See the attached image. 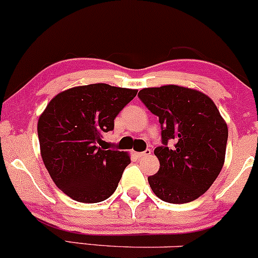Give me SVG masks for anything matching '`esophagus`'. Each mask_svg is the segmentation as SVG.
<instances>
[{"instance_id": "obj_1", "label": "esophagus", "mask_w": 258, "mask_h": 258, "mask_svg": "<svg viewBox=\"0 0 258 258\" xmlns=\"http://www.w3.org/2000/svg\"><path fill=\"white\" fill-rule=\"evenodd\" d=\"M151 150H150V149H147V150H145V151L144 152H138L137 153V155H138V157H146V156H150V155H151Z\"/></svg>"}]
</instances>
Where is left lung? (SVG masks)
<instances>
[{
  "instance_id": "8db88e82",
  "label": "left lung",
  "mask_w": 258,
  "mask_h": 258,
  "mask_svg": "<svg viewBox=\"0 0 258 258\" xmlns=\"http://www.w3.org/2000/svg\"><path fill=\"white\" fill-rule=\"evenodd\" d=\"M144 105L157 115L162 146L155 149L160 169L147 178L157 198L186 204L210 189L225 158L228 126L212 100L204 92L178 85L139 91ZM173 140L169 149L167 141Z\"/></svg>"
}]
</instances>
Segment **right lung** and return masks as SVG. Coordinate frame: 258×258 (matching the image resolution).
Here are the masks:
<instances>
[{
  "label": "right lung",
  "mask_w": 258,
  "mask_h": 258,
  "mask_svg": "<svg viewBox=\"0 0 258 258\" xmlns=\"http://www.w3.org/2000/svg\"><path fill=\"white\" fill-rule=\"evenodd\" d=\"M137 94L100 83L68 89L48 102L37 121L40 151L52 180L67 196L95 204L115 191L130 157L97 144Z\"/></svg>",
  "instance_id": "right-lung-1"
}]
</instances>
